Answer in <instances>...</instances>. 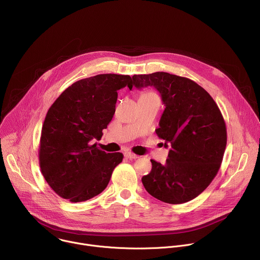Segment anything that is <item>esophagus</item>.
<instances>
[{
	"mask_svg": "<svg viewBox=\"0 0 260 260\" xmlns=\"http://www.w3.org/2000/svg\"><path fill=\"white\" fill-rule=\"evenodd\" d=\"M125 156H126L127 158H129V159H136V158L139 157L138 155H136V154H134V153H132V152H126V153H125Z\"/></svg>",
	"mask_w": 260,
	"mask_h": 260,
	"instance_id": "esophagus-1",
	"label": "esophagus"
}]
</instances>
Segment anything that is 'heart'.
Wrapping results in <instances>:
<instances>
[{"instance_id":"heart-1","label":"heart","mask_w":260,"mask_h":260,"mask_svg":"<svg viewBox=\"0 0 260 260\" xmlns=\"http://www.w3.org/2000/svg\"><path fill=\"white\" fill-rule=\"evenodd\" d=\"M154 94H155V93L152 92V91H145V92L142 93L141 96H148V95H154Z\"/></svg>"}]
</instances>
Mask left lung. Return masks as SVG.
Instances as JSON below:
<instances>
[{
  "label": "left lung",
  "instance_id": "obj_1",
  "mask_svg": "<svg viewBox=\"0 0 260 260\" xmlns=\"http://www.w3.org/2000/svg\"><path fill=\"white\" fill-rule=\"evenodd\" d=\"M133 83L159 91L166 109L155 132L165 147L171 145L166 165L151 159L145 189L172 205L193 200L217 175L225 151L226 125L217 104L194 81L166 72L134 75Z\"/></svg>",
  "mask_w": 260,
  "mask_h": 260
}]
</instances>
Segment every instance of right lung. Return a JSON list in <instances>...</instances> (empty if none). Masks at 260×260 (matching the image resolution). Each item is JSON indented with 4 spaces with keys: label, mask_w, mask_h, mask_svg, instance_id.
<instances>
[{
    "label": "right lung",
    "mask_w": 260,
    "mask_h": 260,
    "mask_svg": "<svg viewBox=\"0 0 260 260\" xmlns=\"http://www.w3.org/2000/svg\"><path fill=\"white\" fill-rule=\"evenodd\" d=\"M133 84L128 75L101 74L73 83L49 108L41 132L39 164L46 182L60 198L84 202L107 187L123 154L106 153L91 143L102 138L113 118L117 90Z\"/></svg>",
    "instance_id": "obj_1"
}]
</instances>
